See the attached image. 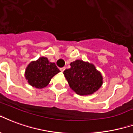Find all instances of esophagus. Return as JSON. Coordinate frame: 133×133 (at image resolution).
I'll list each match as a JSON object with an SVG mask.
<instances>
[{"mask_svg": "<svg viewBox=\"0 0 133 133\" xmlns=\"http://www.w3.org/2000/svg\"><path fill=\"white\" fill-rule=\"evenodd\" d=\"M65 69H66V68H65V67H62V68H60V71H62V72H63V71H64L65 70Z\"/></svg>", "mask_w": 133, "mask_h": 133, "instance_id": "1", "label": "esophagus"}]
</instances>
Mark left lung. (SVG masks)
Segmentation results:
<instances>
[{
    "label": "left lung",
    "instance_id": "8db88e82",
    "mask_svg": "<svg viewBox=\"0 0 133 133\" xmlns=\"http://www.w3.org/2000/svg\"><path fill=\"white\" fill-rule=\"evenodd\" d=\"M70 66V69H66L63 74L76 94L81 96L93 94L101 87L102 74L93 64L77 59Z\"/></svg>",
    "mask_w": 133,
    "mask_h": 133
}]
</instances>
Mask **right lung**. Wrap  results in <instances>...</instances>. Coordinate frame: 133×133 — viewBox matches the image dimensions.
Wrapping results in <instances>:
<instances>
[{
    "label": "right lung",
    "mask_w": 133,
    "mask_h": 133,
    "mask_svg": "<svg viewBox=\"0 0 133 133\" xmlns=\"http://www.w3.org/2000/svg\"><path fill=\"white\" fill-rule=\"evenodd\" d=\"M60 72L55 63L49 62L46 57H39L31 62L26 67L25 76L28 83L36 89L46 87L54 76Z\"/></svg>",
    "instance_id": "add662e5"
}]
</instances>
